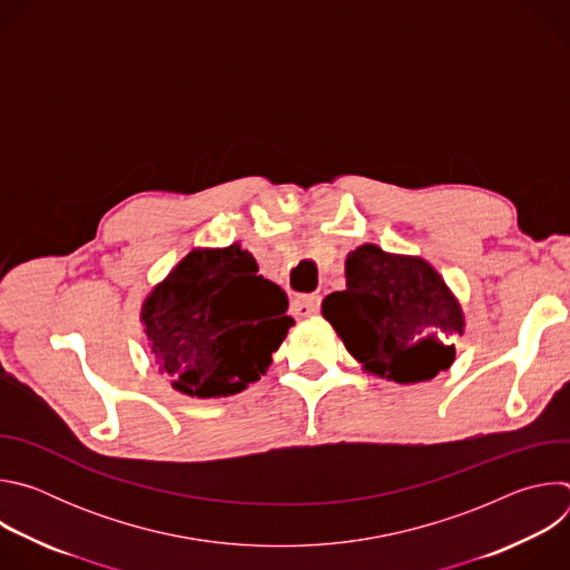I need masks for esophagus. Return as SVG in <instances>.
Returning a JSON list of instances; mask_svg holds the SVG:
<instances>
[{
	"label": "esophagus",
	"instance_id": "1",
	"mask_svg": "<svg viewBox=\"0 0 570 570\" xmlns=\"http://www.w3.org/2000/svg\"><path fill=\"white\" fill-rule=\"evenodd\" d=\"M320 308V295L311 293V295H299L291 302V313L297 317V320H304V317H311L315 315Z\"/></svg>",
	"mask_w": 570,
	"mask_h": 570
}]
</instances>
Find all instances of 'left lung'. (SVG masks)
I'll use <instances>...</instances> for the list:
<instances>
[{
  "mask_svg": "<svg viewBox=\"0 0 570 570\" xmlns=\"http://www.w3.org/2000/svg\"><path fill=\"white\" fill-rule=\"evenodd\" d=\"M345 277V291L322 299V315L367 372L417 383L451 367L464 315L429 262L365 243L347 255Z\"/></svg>",
  "mask_w": 570,
  "mask_h": 570,
  "instance_id": "1",
  "label": "left lung"
}]
</instances>
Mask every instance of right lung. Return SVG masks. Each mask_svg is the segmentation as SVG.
<instances>
[{
	"label": "right lung",
	"mask_w": 570,
	"mask_h": 570,
	"mask_svg": "<svg viewBox=\"0 0 570 570\" xmlns=\"http://www.w3.org/2000/svg\"><path fill=\"white\" fill-rule=\"evenodd\" d=\"M238 243L191 250L141 306L159 372L189 396H227L266 374L293 317L288 297L264 279Z\"/></svg>",
	"instance_id": "add662e5"
}]
</instances>
